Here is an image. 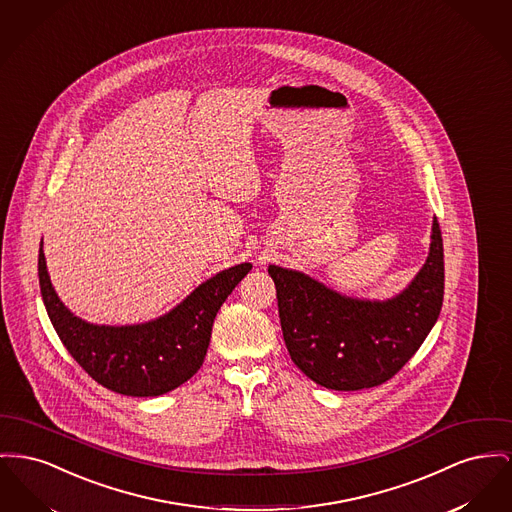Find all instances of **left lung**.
<instances>
[{"label":"left lung","instance_id":"left-lung-1","mask_svg":"<svg viewBox=\"0 0 512 512\" xmlns=\"http://www.w3.org/2000/svg\"><path fill=\"white\" fill-rule=\"evenodd\" d=\"M269 274L292 361L325 389H371L396 375L437 323L445 292L441 228L435 218L423 267L389 300L350 298L276 265Z\"/></svg>","mask_w":512,"mask_h":512}]
</instances>
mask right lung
<instances>
[{"label": "right lung", "instance_id": "add662e5", "mask_svg": "<svg viewBox=\"0 0 512 512\" xmlns=\"http://www.w3.org/2000/svg\"><path fill=\"white\" fill-rule=\"evenodd\" d=\"M251 263H241L199 284L168 313L139 325H92L58 298L46 257L38 251L40 294L63 346L96 383L125 396H160L191 379L203 365L212 323Z\"/></svg>", "mask_w": 512, "mask_h": 512}]
</instances>
